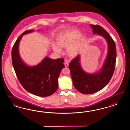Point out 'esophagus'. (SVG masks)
Returning a JSON list of instances; mask_svg holds the SVG:
<instances>
[{"instance_id": "obj_1", "label": "esophagus", "mask_w": 130, "mask_h": 130, "mask_svg": "<svg viewBox=\"0 0 130 130\" xmlns=\"http://www.w3.org/2000/svg\"><path fill=\"white\" fill-rule=\"evenodd\" d=\"M64 64L65 66L66 67H68L69 66V64L67 63V62H65L64 63Z\"/></svg>"}]
</instances>
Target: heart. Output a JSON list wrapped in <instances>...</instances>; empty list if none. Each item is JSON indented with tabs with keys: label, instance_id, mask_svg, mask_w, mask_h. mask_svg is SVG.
Instances as JSON below:
<instances>
[{
	"label": "heart",
	"instance_id": "b5f03b06",
	"mask_svg": "<svg viewBox=\"0 0 130 130\" xmlns=\"http://www.w3.org/2000/svg\"><path fill=\"white\" fill-rule=\"evenodd\" d=\"M79 31L76 30H69L64 32L57 38L58 45L53 43V51L57 54H61L62 50L61 48H66L67 55L71 58L76 57L78 54L81 47L80 37H78Z\"/></svg>",
	"mask_w": 130,
	"mask_h": 130
}]
</instances>
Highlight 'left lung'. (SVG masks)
I'll return each mask as SVG.
<instances>
[{"mask_svg": "<svg viewBox=\"0 0 130 130\" xmlns=\"http://www.w3.org/2000/svg\"><path fill=\"white\" fill-rule=\"evenodd\" d=\"M93 34L103 37L108 45V52L101 70L94 73H88L81 66L78 55L69 63V67L75 88L83 94H91L100 91L109 82L116 66V51L115 42L105 30L98 25H90Z\"/></svg>", "mask_w": 130, "mask_h": 130, "instance_id": "obj_1", "label": "left lung"}]
</instances>
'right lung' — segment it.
Returning a JSON list of instances; mask_svg holds the SVG:
<instances>
[{"mask_svg": "<svg viewBox=\"0 0 130 130\" xmlns=\"http://www.w3.org/2000/svg\"><path fill=\"white\" fill-rule=\"evenodd\" d=\"M34 31H25L17 40L12 50V64L18 80L26 91L39 96H48L54 94L58 88V79L65 67L64 60L61 58L53 60L45 57L35 66L26 65L21 59L19 45L23 35Z\"/></svg>", "mask_w": 130, "mask_h": 130, "instance_id": "add662e5", "label": "right lung"}]
</instances>
